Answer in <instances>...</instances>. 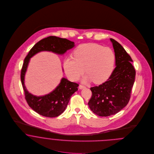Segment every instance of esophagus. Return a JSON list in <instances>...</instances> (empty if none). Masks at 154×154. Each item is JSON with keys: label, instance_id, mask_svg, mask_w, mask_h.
Masks as SVG:
<instances>
[{"label": "esophagus", "instance_id": "34e87169", "mask_svg": "<svg viewBox=\"0 0 154 154\" xmlns=\"http://www.w3.org/2000/svg\"><path fill=\"white\" fill-rule=\"evenodd\" d=\"M79 89H84V88H85V87L84 86V85H80L79 87Z\"/></svg>", "mask_w": 154, "mask_h": 154}]
</instances>
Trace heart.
<instances>
[{"label":"heart","instance_id":"heart-1","mask_svg":"<svg viewBox=\"0 0 154 154\" xmlns=\"http://www.w3.org/2000/svg\"><path fill=\"white\" fill-rule=\"evenodd\" d=\"M73 54L74 57L68 56L63 61L65 73L71 79H78L86 69L88 73L85 81L93 79L95 83L101 84L110 78L114 70L116 55L109 47L97 43L81 44Z\"/></svg>","mask_w":154,"mask_h":154}]
</instances>
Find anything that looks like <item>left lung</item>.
I'll list each match as a JSON object with an SVG mask.
<instances>
[{
  "mask_svg": "<svg viewBox=\"0 0 154 154\" xmlns=\"http://www.w3.org/2000/svg\"><path fill=\"white\" fill-rule=\"evenodd\" d=\"M116 55V66L108 80L98 87L91 88L92 97L89 109L95 114L107 117L114 115L128 104L136 71L131 57L122 45L110 38Z\"/></svg>",
  "mask_w": 154,
  "mask_h": 154,
  "instance_id": "obj_1",
  "label": "left lung"
}]
</instances>
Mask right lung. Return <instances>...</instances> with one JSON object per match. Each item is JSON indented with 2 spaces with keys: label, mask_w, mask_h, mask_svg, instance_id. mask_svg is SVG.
<instances>
[{
  "label": "right lung",
  "mask_w": 154,
  "mask_h": 154,
  "mask_svg": "<svg viewBox=\"0 0 154 154\" xmlns=\"http://www.w3.org/2000/svg\"><path fill=\"white\" fill-rule=\"evenodd\" d=\"M74 46V42L66 38L50 36L35 44L25 58L21 72L22 87L28 104L38 114L47 117H55L61 114L66 109L72 94L78 91L79 85L63 78L59 85L50 93L43 96L31 94L28 91L24 84L25 75L30 59L43 51H51L63 55L67 50L72 48Z\"/></svg>",
  "instance_id": "1"
}]
</instances>
